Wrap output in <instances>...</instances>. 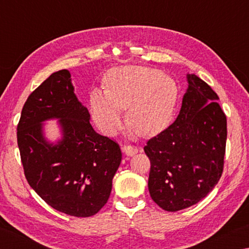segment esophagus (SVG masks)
I'll use <instances>...</instances> for the list:
<instances>
[{
	"label": "esophagus",
	"instance_id": "esophagus-1",
	"mask_svg": "<svg viewBox=\"0 0 249 249\" xmlns=\"http://www.w3.org/2000/svg\"><path fill=\"white\" fill-rule=\"evenodd\" d=\"M123 150L125 151V154H127L128 156H133L138 153V148L134 145H124Z\"/></svg>",
	"mask_w": 249,
	"mask_h": 249
}]
</instances>
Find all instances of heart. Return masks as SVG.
I'll return each mask as SVG.
<instances>
[{
	"label": "heart",
	"mask_w": 249,
	"mask_h": 249,
	"mask_svg": "<svg viewBox=\"0 0 249 249\" xmlns=\"http://www.w3.org/2000/svg\"><path fill=\"white\" fill-rule=\"evenodd\" d=\"M105 90L90 93L94 123L103 133L114 135L123 125V109L135 133L153 136L169 125L178 99L174 80L150 67L123 66L107 71Z\"/></svg>",
	"instance_id": "b5f03b06"
}]
</instances>
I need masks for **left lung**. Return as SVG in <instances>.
<instances>
[{
	"label": "left lung",
	"mask_w": 249,
	"mask_h": 249,
	"mask_svg": "<svg viewBox=\"0 0 249 249\" xmlns=\"http://www.w3.org/2000/svg\"><path fill=\"white\" fill-rule=\"evenodd\" d=\"M188 83L176 121L144 147L150 160V196L169 212L208 196L224 168L227 124L218 96L196 74H188Z\"/></svg>",
	"instance_id": "1"
}]
</instances>
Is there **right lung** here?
I'll return each mask as SVG.
<instances>
[{"label":"right lung","instance_id":"1","mask_svg":"<svg viewBox=\"0 0 249 249\" xmlns=\"http://www.w3.org/2000/svg\"><path fill=\"white\" fill-rule=\"evenodd\" d=\"M61 119L64 138L53 146L40 122ZM87 107L73 93L68 70H59L34 90L18 124V145L27 182L53 209L77 217L94 215L107 203L119 168V144L95 132Z\"/></svg>","mask_w":249,"mask_h":249}]
</instances>
